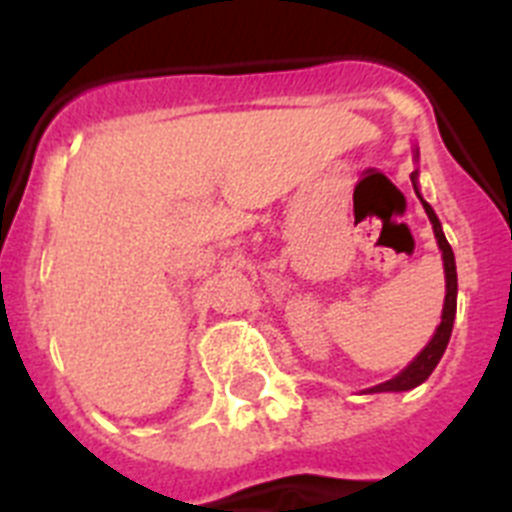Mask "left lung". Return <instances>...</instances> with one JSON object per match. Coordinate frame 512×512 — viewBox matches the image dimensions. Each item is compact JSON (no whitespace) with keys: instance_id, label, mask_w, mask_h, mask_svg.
<instances>
[{"instance_id":"1","label":"left lung","mask_w":512,"mask_h":512,"mask_svg":"<svg viewBox=\"0 0 512 512\" xmlns=\"http://www.w3.org/2000/svg\"><path fill=\"white\" fill-rule=\"evenodd\" d=\"M415 158H418V151H415ZM410 179H413L415 194L420 197L418 171H413V174H410ZM420 202H423L425 215H428V220H431V225H433V233H436L438 248H441L443 271H446V300H443L441 325L436 328V333H433V338L428 341V346H425L423 351H420V354L415 356V359L410 361V364L405 366L400 374H397V377L387 379V382L377 384V387H369L366 392H408V390H413V387H418V384H423L425 379L433 374V369H436L438 361H441L443 351H446V346H449L451 330H454V318H456V261H454V251H451L449 241H446V235H443V228H441V223H438V217H436V212H433V207L428 205L423 197H420Z\"/></svg>"}]
</instances>
